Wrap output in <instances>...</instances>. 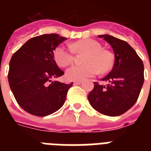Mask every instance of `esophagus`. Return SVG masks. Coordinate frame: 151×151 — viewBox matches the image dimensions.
Here are the masks:
<instances>
[{
    "mask_svg": "<svg viewBox=\"0 0 151 151\" xmlns=\"http://www.w3.org/2000/svg\"><path fill=\"white\" fill-rule=\"evenodd\" d=\"M81 84H82L81 81H76L73 82V85H81Z\"/></svg>",
    "mask_w": 151,
    "mask_h": 151,
    "instance_id": "obj_1",
    "label": "esophagus"
}]
</instances>
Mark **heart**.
<instances>
[{
	"mask_svg": "<svg viewBox=\"0 0 151 151\" xmlns=\"http://www.w3.org/2000/svg\"><path fill=\"white\" fill-rule=\"evenodd\" d=\"M70 49L59 45L55 48L53 58L61 67L70 65L73 61V52L85 54L83 66H73L66 71L69 81H83L100 73H105L113 67L114 55L110 50L102 48V45L93 39H84L70 45Z\"/></svg>",
	"mask_w": 151,
	"mask_h": 151,
	"instance_id": "b5f03b06",
	"label": "heart"
}]
</instances>
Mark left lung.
<instances>
[{
  "label": "left lung",
  "mask_w": 151,
  "mask_h": 151,
  "mask_svg": "<svg viewBox=\"0 0 151 151\" xmlns=\"http://www.w3.org/2000/svg\"><path fill=\"white\" fill-rule=\"evenodd\" d=\"M107 41L114 52L112 70L101 81L106 85L94 82V88L88 99L92 107L107 116H119L136 103L144 81L142 59L127 43L110 35H99Z\"/></svg>",
  "instance_id": "1"
}]
</instances>
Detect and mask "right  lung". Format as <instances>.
<instances>
[{
    "label": "right lung",
    "instance_id": "add662e5",
    "mask_svg": "<svg viewBox=\"0 0 151 151\" xmlns=\"http://www.w3.org/2000/svg\"><path fill=\"white\" fill-rule=\"evenodd\" d=\"M65 40L56 34L34 37L12 56L8 83L18 104L30 114L48 116L65 103L73 82L52 81L64 74L55 62L53 51Z\"/></svg>",
    "mask_w": 151,
    "mask_h": 151
}]
</instances>
